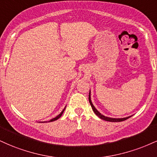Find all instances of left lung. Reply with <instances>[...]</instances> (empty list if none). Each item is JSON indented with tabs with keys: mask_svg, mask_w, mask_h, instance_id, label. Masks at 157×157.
I'll return each instance as SVG.
<instances>
[{
	"mask_svg": "<svg viewBox=\"0 0 157 157\" xmlns=\"http://www.w3.org/2000/svg\"><path fill=\"white\" fill-rule=\"evenodd\" d=\"M88 99H89V102L90 104V106L92 107V109H93V111L94 112L97 116L99 117V118H101V119L102 120H105L106 121H110V122H120V121H125L126 119H128V118H130L132 116H128V117H126V118H110V117H107L105 116H104V115L101 114V113H99V111L97 110V109L95 107H94V105H93V103H92L91 101V98H90V90L89 91V95H88Z\"/></svg>",
	"mask_w": 157,
	"mask_h": 157,
	"instance_id": "left-lung-1",
	"label": "left lung"
}]
</instances>
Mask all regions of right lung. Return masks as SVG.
<instances>
[{"instance_id": "1", "label": "right lung", "mask_w": 157, "mask_h": 157, "mask_svg": "<svg viewBox=\"0 0 157 157\" xmlns=\"http://www.w3.org/2000/svg\"><path fill=\"white\" fill-rule=\"evenodd\" d=\"M66 107H67V106H66ZM66 107H64V108H63V110H62V111H61V113H60V114H59V115H58V116H56V117H55V118H52V119H51L50 121H50V122H51V121H56V120H58V118H60V117L62 116V114H63V113L64 112V110H65V109H66Z\"/></svg>"}]
</instances>
